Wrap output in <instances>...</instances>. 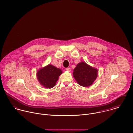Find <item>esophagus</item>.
Returning a JSON list of instances; mask_svg holds the SVG:
<instances>
[{"instance_id": "esophagus-1", "label": "esophagus", "mask_w": 133, "mask_h": 133, "mask_svg": "<svg viewBox=\"0 0 133 133\" xmlns=\"http://www.w3.org/2000/svg\"><path fill=\"white\" fill-rule=\"evenodd\" d=\"M65 70H66V71H71V69H70V68H65Z\"/></svg>"}]
</instances>
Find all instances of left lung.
<instances>
[{
  "mask_svg": "<svg viewBox=\"0 0 133 133\" xmlns=\"http://www.w3.org/2000/svg\"><path fill=\"white\" fill-rule=\"evenodd\" d=\"M98 70L85 62L79 63L74 70L73 77L81 86L88 87L91 85L97 78Z\"/></svg>",
  "mask_w": 133,
  "mask_h": 133,
  "instance_id": "8db88e82",
  "label": "left lung"
}]
</instances>
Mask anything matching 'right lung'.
<instances>
[{
    "mask_svg": "<svg viewBox=\"0 0 133 133\" xmlns=\"http://www.w3.org/2000/svg\"><path fill=\"white\" fill-rule=\"evenodd\" d=\"M62 71L55 66L49 64L39 69L37 72V78L40 83L44 88L51 89L56 83Z\"/></svg>",
    "mask_w": 133,
    "mask_h": 133,
    "instance_id": "obj_1",
    "label": "right lung"
}]
</instances>
